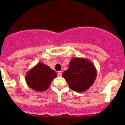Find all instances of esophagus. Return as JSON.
<instances>
[{"label":"esophagus","instance_id":"1","mask_svg":"<svg viewBox=\"0 0 125 125\" xmlns=\"http://www.w3.org/2000/svg\"><path fill=\"white\" fill-rule=\"evenodd\" d=\"M57 75L59 77H61L62 75V71H60L58 72Z\"/></svg>","mask_w":125,"mask_h":125}]
</instances>
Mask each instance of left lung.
I'll return each mask as SVG.
<instances>
[{
  "mask_svg": "<svg viewBox=\"0 0 125 125\" xmlns=\"http://www.w3.org/2000/svg\"><path fill=\"white\" fill-rule=\"evenodd\" d=\"M62 75L72 90L82 93L93 85L96 79L97 70L93 63L88 59L74 57Z\"/></svg>",
  "mask_w": 125,
  "mask_h": 125,
  "instance_id": "left-lung-1",
  "label": "left lung"
}]
</instances>
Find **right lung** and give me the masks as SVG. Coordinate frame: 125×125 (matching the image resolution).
Segmentation results:
<instances>
[{"label": "right lung", "instance_id": "add662e5", "mask_svg": "<svg viewBox=\"0 0 125 125\" xmlns=\"http://www.w3.org/2000/svg\"><path fill=\"white\" fill-rule=\"evenodd\" d=\"M57 77V73L50 66L38 63L31 69L25 76L27 85L32 89L42 92L50 87L51 82Z\"/></svg>", "mask_w": 125, "mask_h": 125}]
</instances>
